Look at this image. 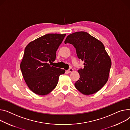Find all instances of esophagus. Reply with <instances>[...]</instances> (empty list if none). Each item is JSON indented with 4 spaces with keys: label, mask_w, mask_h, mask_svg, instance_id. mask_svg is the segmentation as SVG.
Returning <instances> with one entry per match:
<instances>
[{
    "label": "esophagus",
    "mask_w": 130,
    "mask_h": 130,
    "mask_svg": "<svg viewBox=\"0 0 130 130\" xmlns=\"http://www.w3.org/2000/svg\"><path fill=\"white\" fill-rule=\"evenodd\" d=\"M73 69H72V68H70V69H69L68 70H67V73H72V72H73Z\"/></svg>",
    "instance_id": "34e87169"
}]
</instances>
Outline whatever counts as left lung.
<instances>
[{
  "label": "left lung",
  "instance_id": "left-lung-1",
  "mask_svg": "<svg viewBox=\"0 0 130 130\" xmlns=\"http://www.w3.org/2000/svg\"><path fill=\"white\" fill-rule=\"evenodd\" d=\"M65 43L75 47L77 57L84 61V68L78 72L80 78L75 83L76 88L85 95L99 91L107 82L111 61L102 42L85 31L69 35Z\"/></svg>",
  "mask_w": 130,
  "mask_h": 130
}]
</instances>
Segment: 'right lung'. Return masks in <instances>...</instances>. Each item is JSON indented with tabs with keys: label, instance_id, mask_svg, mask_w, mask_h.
<instances>
[{
	"label": "right lung",
	"instance_id": "1",
	"mask_svg": "<svg viewBox=\"0 0 130 130\" xmlns=\"http://www.w3.org/2000/svg\"><path fill=\"white\" fill-rule=\"evenodd\" d=\"M66 34H48L26 46L20 65L21 72L29 89L35 94L44 95L57 86L59 76L65 70L51 66L56 53Z\"/></svg>",
	"mask_w": 130,
	"mask_h": 130
}]
</instances>
